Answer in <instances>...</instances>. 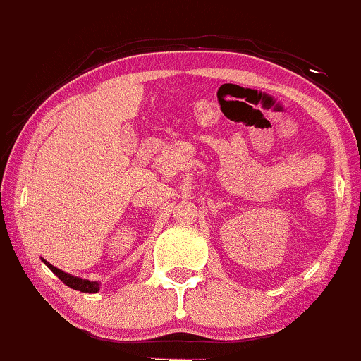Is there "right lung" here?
<instances>
[{"mask_svg": "<svg viewBox=\"0 0 361 361\" xmlns=\"http://www.w3.org/2000/svg\"><path fill=\"white\" fill-rule=\"evenodd\" d=\"M44 264H47V267L50 268V270L55 273V275L59 276V279L62 280V282L66 283L67 287H71V289L81 290V292H88V294H93V292L100 290V283H98V282H90V280H85V279H79V276L69 275V273H66V271L59 270V268H55V267H53V264L48 263V261H44Z\"/></svg>", "mask_w": 361, "mask_h": 361, "instance_id": "right-lung-1", "label": "right lung"}]
</instances>
